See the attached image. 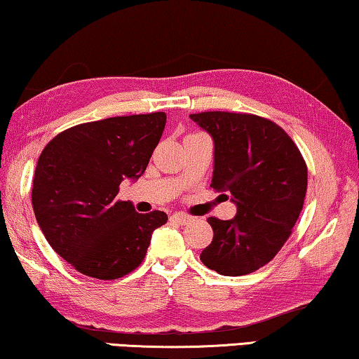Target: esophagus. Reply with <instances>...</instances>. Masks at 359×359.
<instances>
[{
    "mask_svg": "<svg viewBox=\"0 0 359 359\" xmlns=\"http://www.w3.org/2000/svg\"><path fill=\"white\" fill-rule=\"evenodd\" d=\"M170 219H172L173 223H178L181 226H184V224L189 223L192 218L187 217V215H183V213H175V215H172V217H170Z\"/></svg>",
    "mask_w": 359,
    "mask_h": 359,
    "instance_id": "obj_1",
    "label": "esophagus"
}]
</instances>
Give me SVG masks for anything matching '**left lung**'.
I'll return each instance as SVG.
<instances>
[{"label":"left lung","mask_w":359,"mask_h":359,"mask_svg":"<svg viewBox=\"0 0 359 359\" xmlns=\"http://www.w3.org/2000/svg\"><path fill=\"white\" fill-rule=\"evenodd\" d=\"M189 117L213 137L212 187L229 192L237 205L233 219H207L213 239L201 260L223 276L257 271L278 255L300 217L305 158L292 137L264 117L222 110Z\"/></svg>","instance_id":"left-lung-1"}]
</instances>
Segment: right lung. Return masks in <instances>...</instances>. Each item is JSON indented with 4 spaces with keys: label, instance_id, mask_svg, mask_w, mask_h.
I'll list each match as a JSON object with an SVG mask.
<instances>
[{
    "label": "right lung",
    "instance_id": "right-lung-1",
    "mask_svg": "<svg viewBox=\"0 0 359 359\" xmlns=\"http://www.w3.org/2000/svg\"><path fill=\"white\" fill-rule=\"evenodd\" d=\"M163 112L110 117L54 136L38 158L32 205L49 245L76 271L123 278L140 266L167 213H137L120 183L144 173L161 141Z\"/></svg>",
    "mask_w": 359,
    "mask_h": 359
}]
</instances>
